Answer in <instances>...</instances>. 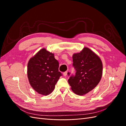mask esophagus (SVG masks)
Here are the masks:
<instances>
[{
	"label": "esophagus",
	"instance_id": "esophagus-1",
	"mask_svg": "<svg viewBox=\"0 0 126 126\" xmlns=\"http://www.w3.org/2000/svg\"><path fill=\"white\" fill-rule=\"evenodd\" d=\"M67 73H68V71H66V72H63V76H64V77H66V76H67Z\"/></svg>",
	"mask_w": 126,
	"mask_h": 126
}]
</instances>
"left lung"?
Returning a JSON list of instances; mask_svg holds the SVG:
<instances>
[{"label": "left lung", "mask_w": 126, "mask_h": 126, "mask_svg": "<svg viewBox=\"0 0 126 126\" xmlns=\"http://www.w3.org/2000/svg\"><path fill=\"white\" fill-rule=\"evenodd\" d=\"M72 60L76 72L69 77L68 83L74 93L80 96L85 94L100 82L102 75V62L98 55L87 47L72 55ZM68 75H70L69 72Z\"/></svg>", "instance_id": "1"}]
</instances>
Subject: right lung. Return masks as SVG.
Wrapping results in <instances>:
<instances>
[{
  "mask_svg": "<svg viewBox=\"0 0 126 126\" xmlns=\"http://www.w3.org/2000/svg\"><path fill=\"white\" fill-rule=\"evenodd\" d=\"M59 63L54 54L41 49L30 58L27 66L30 85L38 94L47 96L54 90L62 73L58 70Z\"/></svg>",
  "mask_w": 126,
  "mask_h": 126,
  "instance_id": "obj_1",
  "label": "right lung"
}]
</instances>
